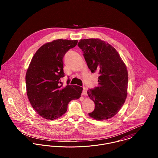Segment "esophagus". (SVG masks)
I'll return each instance as SVG.
<instances>
[{"label": "esophagus", "mask_w": 158, "mask_h": 158, "mask_svg": "<svg viewBox=\"0 0 158 158\" xmlns=\"http://www.w3.org/2000/svg\"><path fill=\"white\" fill-rule=\"evenodd\" d=\"M87 89L86 88H83V92H82V94L83 95H87Z\"/></svg>", "instance_id": "34e87169"}]
</instances>
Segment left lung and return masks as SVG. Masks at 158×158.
<instances>
[{
  "label": "left lung",
  "instance_id": "left-lung-1",
  "mask_svg": "<svg viewBox=\"0 0 158 158\" xmlns=\"http://www.w3.org/2000/svg\"><path fill=\"white\" fill-rule=\"evenodd\" d=\"M78 46L92 73L97 72L98 86L88 90L95 103L89 115L98 120L115 115L123 105L127 96L128 72L117 51L98 39L81 40Z\"/></svg>",
  "mask_w": 158,
  "mask_h": 158
}]
</instances>
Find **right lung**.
<instances>
[{"mask_svg": "<svg viewBox=\"0 0 158 158\" xmlns=\"http://www.w3.org/2000/svg\"><path fill=\"white\" fill-rule=\"evenodd\" d=\"M77 40H57L41 46L34 55L27 69V94L33 109L42 117L53 120L67 111L69 103L81 97L83 88L70 85L63 87V58L77 44Z\"/></svg>", "mask_w": 158, "mask_h": 158, "instance_id": "1", "label": "right lung"}]
</instances>
